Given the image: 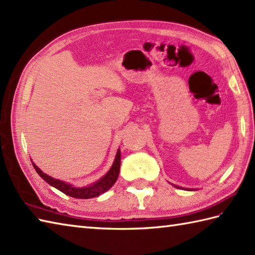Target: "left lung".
<instances>
[{"mask_svg":"<svg viewBox=\"0 0 255 255\" xmlns=\"http://www.w3.org/2000/svg\"><path fill=\"white\" fill-rule=\"evenodd\" d=\"M173 186H174V187H176V188H181V187H178L177 185H173ZM191 191H193V189H191Z\"/></svg>","mask_w":255,"mask_h":255,"instance_id":"obj_1","label":"left lung"}]
</instances>
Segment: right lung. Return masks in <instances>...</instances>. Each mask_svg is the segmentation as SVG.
<instances>
[{"label":"right lung","instance_id":"obj_1","mask_svg":"<svg viewBox=\"0 0 255 255\" xmlns=\"http://www.w3.org/2000/svg\"><path fill=\"white\" fill-rule=\"evenodd\" d=\"M32 165H34L36 172L40 175L42 180H45L49 185L56 187L63 194L68 195V196H71L74 198L88 199L100 196L101 194L107 192L108 189L115 184L119 174V169H121V150H117L115 160H114V163L111 167V170L102 178H100L99 181L85 187H74L71 184H68L67 182L56 180V178L47 175L46 173L42 172L34 162H32Z\"/></svg>","mask_w":255,"mask_h":255}]
</instances>
